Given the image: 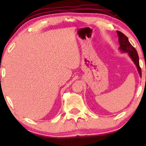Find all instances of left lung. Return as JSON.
<instances>
[{"label": "left lung", "instance_id": "8db88e82", "mask_svg": "<svg viewBox=\"0 0 146 146\" xmlns=\"http://www.w3.org/2000/svg\"><path fill=\"white\" fill-rule=\"evenodd\" d=\"M116 33L117 34V36H118V40L119 44V49L120 50L121 52L128 54L129 56L130 57L131 60L133 62L135 66H136L139 76L141 77V70L140 67H139V56L136 50L135 49L134 47L132 46V45L129 42L128 38H127L126 36L119 31H116Z\"/></svg>", "mask_w": 146, "mask_h": 146}]
</instances>
